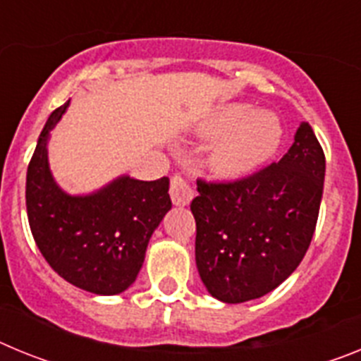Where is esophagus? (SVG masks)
<instances>
[{
	"instance_id": "obj_1",
	"label": "esophagus",
	"mask_w": 361,
	"mask_h": 361,
	"mask_svg": "<svg viewBox=\"0 0 361 361\" xmlns=\"http://www.w3.org/2000/svg\"><path fill=\"white\" fill-rule=\"evenodd\" d=\"M170 197L175 206H188L191 199L195 197V191H193V188L190 186L186 178H183L180 175H173L170 184Z\"/></svg>"
}]
</instances>
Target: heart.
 I'll list each match as a JSON object with an SVG mask.
<instances>
[{
    "instance_id": "heart-1",
    "label": "heart",
    "mask_w": 361,
    "mask_h": 361,
    "mask_svg": "<svg viewBox=\"0 0 361 361\" xmlns=\"http://www.w3.org/2000/svg\"><path fill=\"white\" fill-rule=\"evenodd\" d=\"M204 139H219L209 153V164L219 175L238 177L276 152L282 126L269 114H255L247 104H224L199 126Z\"/></svg>"
}]
</instances>
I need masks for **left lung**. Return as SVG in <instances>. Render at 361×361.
<instances>
[{
  "label": "left lung",
  "instance_id": "1",
  "mask_svg": "<svg viewBox=\"0 0 361 361\" xmlns=\"http://www.w3.org/2000/svg\"><path fill=\"white\" fill-rule=\"evenodd\" d=\"M325 155L302 123L279 162L224 183L197 180V269L209 295L226 304L260 298L298 267L317 228Z\"/></svg>",
  "mask_w": 361,
  "mask_h": 361
}]
</instances>
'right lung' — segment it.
I'll use <instances>...</instances> for the list:
<instances>
[{"label": "right lung", "instance_id": "1", "mask_svg": "<svg viewBox=\"0 0 361 361\" xmlns=\"http://www.w3.org/2000/svg\"><path fill=\"white\" fill-rule=\"evenodd\" d=\"M68 103L50 114L28 164V224L57 275L94 295H119L135 282L149 237L171 209L170 178L123 175L90 195L65 193L50 173L47 142Z\"/></svg>", "mask_w": 361, "mask_h": 361}]
</instances>
